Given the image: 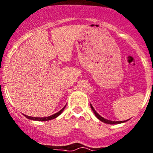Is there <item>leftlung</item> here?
<instances>
[{
    "mask_svg": "<svg viewBox=\"0 0 153 153\" xmlns=\"http://www.w3.org/2000/svg\"><path fill=\"white\" fill-rule=\"evenodd\" d=\"M91 108L92 111H93V112L95 113V116L97 117L99 120H100V121H102V122H103V123H108V124H118V123H124V122H126L127 120H124V121H111V120H106V119H104L103 117H102V116H100L99 114H98L97 112H96V111L94 109V108L92 107V105L91 104Z\"/></svg>",
    "mask_w": 153,
    "mask_h": 153,
    "instance_id": "1",
    "label": "left lung"
}]
</instances>
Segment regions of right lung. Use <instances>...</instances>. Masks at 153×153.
Masks as SVG:
<instances>
[{
    "mask_svg": "<svg viewBox=\"0 0 153 153\" xmlns=\"http://www.w3.org/2000/svg\"><path fill=\"white\" fill-rule=\"evenodd\" d=\"M66 108V106L64 107L62 110H60L58 112L55 113V114H53V115H51V116H48V117H32V116H29V115H24L27 119L29 120H37V121H47V120H53V119H55L56 117H58V115H60L62 111H63L64 108Z\"/></svg>",
    "mask_w": 153,
    "mask_h": 153,
    "instance_id": "add662e5",
    "label": "right lung"
}]
</instances>
